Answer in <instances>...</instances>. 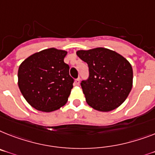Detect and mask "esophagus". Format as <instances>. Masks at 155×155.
Listing matches in <instances>:
<instances>
[{
	"mask_svg": "<svg viewBox=\"0 0 155 155\" xmlns=\"http://www.w3.org/2000/svg\"><path fill=\"white\" fill-rule=\"evenodd\" d=\"M74 84L75 85H79V84H80V78H77L76 80H75Z\"/></svg>",
	"mask_w": 155,
	"mask_h": 155,
	"instance_id": "34e87169",
	"label": "esophagus"
}]
</instances>
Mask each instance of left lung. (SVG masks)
Instances as JSON below:
<instances>
[{"label":"left lung","instance_id":"obj_1","mask_svg":"<svg viewBox=\"0 0 155 155\" xmlns=\"http://www.w3.org/2000/svg\"><path fill=\"white\" fill-rule=\"evenodd\" d=\"M77 55L89 66V78L81 83L87 104L101 112H110L121 105L132 88L130 62L104 47L78 51Z\"/></svg>","mask_w":155,"mask_h":155}]
</instances>
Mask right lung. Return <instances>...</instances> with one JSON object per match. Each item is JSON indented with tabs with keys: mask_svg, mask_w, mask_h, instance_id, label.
I'll return each mask as SVG.
<instances>
[{
	"mask_svg": "<svg viewBox=\"0 0 155 155\" xmlns=\"http://www.w3.org/2000/svg\"><path fill=\"white\" fill-rule=\"evenodd\" d=\"M67 52L49 48L35 53L20 64L18 85L28 103L42 112L59 109L68 101L74 79L64 62Z\"/></svg>",
	"mask_w": 155,
	"mask_h": 155,
	"instance_id": "add662e5",
	"label": "right lung"
}]
</instances>
